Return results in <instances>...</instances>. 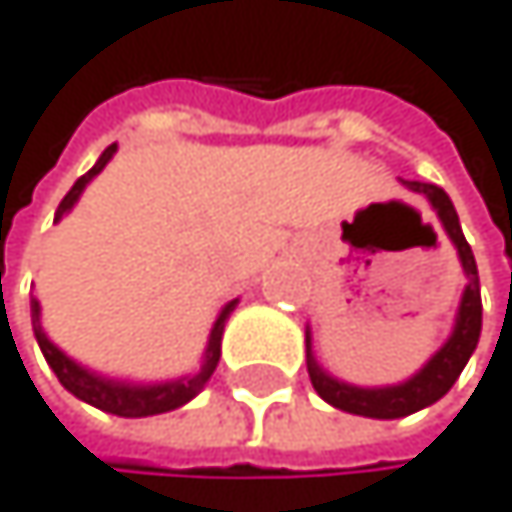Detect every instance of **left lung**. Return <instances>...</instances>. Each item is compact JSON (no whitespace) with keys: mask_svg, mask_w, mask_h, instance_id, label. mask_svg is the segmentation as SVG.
Instances as JSON below:
<instances>
[{"mask_svg":"<svg viewBox=\"0 0 512 512\" xmlns=\"http://www.w3.org/2000/svg\"><path fill=\"white\" fill-rule=\"evenodd\" d=\"M403 184L416 193H425L428 200H432V206L438 209L450 240L457 243V253H460L469 284L463 290V303H460L457 325H454V334H450V341L428 359L419 375H413L406 385H397V388H353L338 378L325 375L316 359H312L309 334H306V369H309L312 388L319 391L322 400L338 406V410L353 413V416H369V419H400V416H410V413L422 410V406H432L435 400H441L450 388H454V381L460 378L463 366L469 363L475 344H479V331H482L479 269H475V256L463 237L454 203H450V196L438 184H422V181H403Z\"/></svg>","mask_w":512,"mask_h":512,"instance_id":"obj_1","label":"left lung"}]
</instances>
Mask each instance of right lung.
<instances>
[{
  "label": "right lung",
  "instance_id": "right-lung-1",
  "mask_svg": "<svg viewBox=\"0 0 512 512\" xmlns=\"http://www.w3.org/2000/svg\"><path fill=\"white\" fill-rule=\"evenodd\" d=\"M115 143L106 149V153L99 156V162L84 174V178H77L74 187L68 190V196L62 203H58V212H55V222L62 218L74 203L77 196L84 193V187L96 178V174L106 168V162L115 156ZM234 303H228L222 309V316L215 319L212 325V334H209V347H206V363L200 369V375L193 378H178V381H165V385H121V381H109V378H99L93 372H87L84 366H77L74 359H68L62 350H58L40 328V303L33 300L30 303V316H33V334H37V344L46 356V363L52 366V372L58 375V381L84 403L96 406V410H106V413H115V416H127V419H137V416H156V413H168V410H178L187 400H193L200 394V388L209 381V375L215 372L218 366V356H222V331H225V319L231 316Z\"/></svg>",
  "mask_w": 512,
  "mask_h": 512
}]
</instances>
